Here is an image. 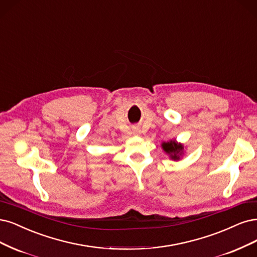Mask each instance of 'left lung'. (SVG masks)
I'll return each mask as SVG.
<instances>
[{
    "label": "left lung",
    "instance_id": "1",
    "mask_svg": "<svg viewBox=\"0 0 257 257\" xmlns=\"http://www.w3.org/2000/svg\"><path fill=\"white\" fill-rule=\"evenodd\" d=\"M162 147L164 149V151L167 154H169L170 158L173 159V161H179L184 152L183 145L178 144L175 140H170L168 141V143H163Z\"/></svg>",
    "mask_w": 257,
    "mask_h": 257
}]
</instances>
